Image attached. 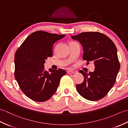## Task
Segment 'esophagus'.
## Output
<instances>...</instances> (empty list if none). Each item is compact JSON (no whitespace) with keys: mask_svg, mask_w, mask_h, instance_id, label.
<instances>
[{"mask_svg":"<svg viewBox=\"0 0 128 128\" xmlns=\"http://www.w3.org/2000/svg\"><path fill=\"white\" fill-rule=\"evenodd\" d=\"M76 72L75 71H72V70H68V71L67 72V73L68 74H74Z\"/></svg>","mask_w":128,"mask_h":128,"instance_id":"34e87169","label":"esophagus"}]
</instances>
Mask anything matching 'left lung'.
<instances>
[{
  "instance_id": "8db88e82",
  "label": "left lung",
  "mask_w": 128,
  "mask_h": 128,
  "mask_svg": "<svg viewBox=\"0 0 128 128\" xmlns=\"http://www.w3.org/2000/svg\"><path fill=\"white\" fill-rule=\"evenodd\" d=\"M72 39L78 40L82 46L83 60L87 64H94V72L87 73L80 70L84 77L76 90L84 98L97 100L106 96L112 88L120 69V62L114 43L104 34L98 32H82Z\"/></svg>"
}]
</instances>
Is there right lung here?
Masks as SVG:
<instances>
[{
    "label": "right lung",
    "mask_w": 128,
    "mask_h": 128,
    "mask_svg": "<svg viewBox=\"0 0 128 128\" xmlns=\"http://www.w3.org/2000/svg\"><path fill=\"white\" fill-rule=\"evenodd\" d=\"M66 36L43 31L34 32L26 38L15 54L16 80L21 91L36 102H44L56 92L63 69L45 70L44 63L53 56V46Z\"/></svg>",
    "instance_id": "right-lung-1"
}]
</instances>
